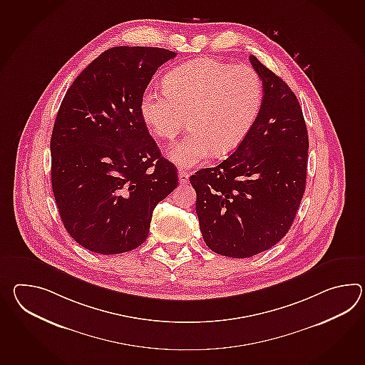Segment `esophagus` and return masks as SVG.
Here are the masks:
<instances>
[{
  "instance_id": "1",
  "label": "esophagus",
  "mask_w": 365,
  "mask_h": 365,
  "mask_svg": "<svg viewBox=\"0 0 365 365\" xmlns=\"http://www.w3.org/2000/svg\"><path fill=\"white\" fill-rule=\"evenodd\" d=\"M178 175H179V182L182 183V185H186L187 182H188V177H190V174L187 173V171L180 170L178 171Z\"/></svg>"
}]
</instances>
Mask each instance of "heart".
<instances>
[{"instance_id": "obj_1", "label": "heart", "mask_w": 365, "mask_h": 365, "mask_svg": "<svg viewBox=\"0 0 365 365\" xmlns=\"http://www.w3.org/2000/svg\"><path fill=\"white\" fill-rule=\"evenodd\" d=\"M263 83L255 69L200 57L178 65L165 76L163 89H149L140 99V113L155 138L171 141V161L192 168L212 154L227 155L241 145L259 115Z\"/></svg>"}]
</instances>
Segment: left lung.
<instances>
[{
	"mask_svg": "<svg viewBox=\"0 0 365 365\" xmlns=\"http://www.w3.org/2000/svg\"><path fill=\"white\" fill-rule=\"evenodd\" d=\"M263 83L259 115L229 158L196 171V215L212 252L249 258L291 229L307 183L309 138L291 88L252 55Z\"/></svg>",
	"mask_w": 365,
	"mask_h": 365,
	"instance_id": "obj_1",
	"label": "left lung"
}]
</instances>
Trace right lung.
Masks as SVG:
<instances>
[{
    "mask_svg": "<svg viewBox=\"0 0 365 365\" xmlns=\"http://www.w3.org/2000/svg\"><path fill=\"white\" fill-rule=\"evenodd\" d=\"M175 52L113 47L66 91L51 136V180L66 232L90 252H130L149 233L154 208L178 186L140 113L157 69Z\"/></svg>",
    "mask_w": 365,
    "mask_h": 365,
    "instance_id": "add662e5",
    "label": "right lung"
}]
</instances>
